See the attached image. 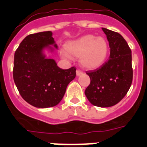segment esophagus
Returning <instances> with one entry per match:
<instances>
[{
    "label": "esophagus",
    "mask_w": 147,
    "mask_h": 147,
    "mask_svg": "<svg viewBox=\"0 0 147 147\" xmlns=\"http://www.w3.org/2000/svg\"><path fill=\"white\" fill-rule=\"evenodd\" d=\"M82 75H83V72H82V71H80V70H77V71H76V76H82Z\"/></svg>",
    "instance_id": "obj_1"
}]
</instances>
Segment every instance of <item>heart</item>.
Returning <instances> with one entry per match:
<instances>
[{
	"mask_svg": "<svg viewBox=\"0 0 147 147\" xmlns=\"http://www.w3.org/2000/svg\"><path fill=\"white\" fill-rule=\"evenodd\" d=\"M65 49L70 55L79 57V62L84 68L96 69L105 63L109 53V44L102 37L87 34L66 44ZM61 55L70 59V55L63 51Z\"/></svg>",
	"mask_w": 147,
	"mask_h": 147,
	"instance_id": "1",
	"label": "heart"
}]
</instances>
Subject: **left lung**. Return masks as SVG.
Wrapping results in <instances>:
<instances>
[{
	"label": "left lung",
	"mask_w": 147,
	"mask_h": 147,
	"mask_svg": "<svg viewBox=\"0 0 147 147\" xmlns=\"http://www.w3.org/2000/svg\"><path fill=\"white\" fill-rule=\"evenodd\" d=\"M110 48L108 61L100 68L88 71L90 84L85 94L93 106L110 107L120 102L133 81L132 51L120 34L102 28Z\"/></svg>",
	"instance_id": "obj_1"
}]
</instances>
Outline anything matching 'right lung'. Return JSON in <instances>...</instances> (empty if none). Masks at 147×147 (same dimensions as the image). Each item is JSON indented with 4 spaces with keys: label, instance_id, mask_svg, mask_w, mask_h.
Listing matches in <instances>:
<instances>
[{
    "label": "right lung",
    "instance_id": "add662e5",
    "mask_svg": "<svg viewBox=\"0 0 147 147\" xmlns=\"http://www.w3.org/2000/svg\"><path fill=\"white\" fill-rule=\"evenodd\" d=\"M58 45L51 31L29 34L14 53L13 78L19 93L37 108L57 106L76 76V69H61L55 59L47 58Z\"/></svg>",
    "mask_w": 147,
    "mask_h": 147
}]
</instances>
